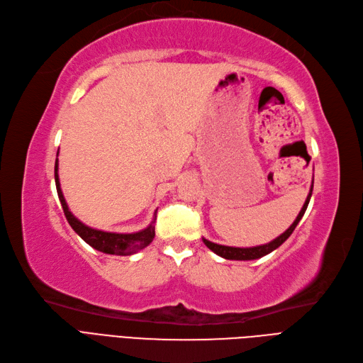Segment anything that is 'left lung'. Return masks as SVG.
I'll return each mask as SVG.
<instances>
[{"label":"left lung","mask_w":363,"mask_h":363,"mask_svg":"<svg viewBox=\"0 0 363 363\" xmlns=\"http://www.w3.org/2000/svg\"><path fill=\"white\" fill-rule=\"evenodd\" d=\"M312 187H314V180H312V184H311V191L306 196V201L301 210V213L297 215L296 220L291 223V227L286 230L285 233H282L279 237H277V239L266 243V245H259V246H254V247H233V246H223V245H218V243H213L210 242L207 239H203L204 245L210 249V251H213L215 254H218L219 257L225 258V259H240V261H246V259H257V258H261L264 257L270 252H273L274 249L279 247L291 235V233L294 231V228L297 227V223L301 222V219L303 218L305 211H306V207L309 204V199H311V195H312Z\"/></svg>","instance_id":"obj_1"}]
</instances>
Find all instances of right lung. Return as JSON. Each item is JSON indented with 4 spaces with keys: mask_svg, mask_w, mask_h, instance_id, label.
<instances>
[{
    "mask_svg": "<svg viewBox=\"0 0 363 363\" xmlns=\"http://www.w3.org/2000/svg\"><path fill=\"white\" fill-rule=\"evenodd\" d=\"M55 186H57V192H58L62 211H65L66 219L70 223V227L85 243H89L91 247L97 249V251H101L104 254H111V255L126 257V255L140 252L141 249H144L145 246H148L153 242V239H155V225L153 223L156 222V216L147 228H144L138 233H130V234H118V233H108V231L96 230L91 227H86V225L82 223L78 218H74L67 207L65 195H62L61 187H60L58 153H57V160H55Z\"/></svg>",
    "mask_w": 363,
    "mask_h": 363,
    "instance_id": "right-lung-1",
    "label": "right lung"
}]
</instances>
